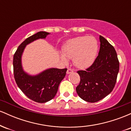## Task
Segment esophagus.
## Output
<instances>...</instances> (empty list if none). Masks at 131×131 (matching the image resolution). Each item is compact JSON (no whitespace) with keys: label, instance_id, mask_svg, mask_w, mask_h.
Wrapping results in <instances>:
<instances>
[{"label":"esophagus","instance_id":"esophagus-1","mask_svg":"<svg viewBox=\"0 0 131 131\" xmlns=\"http://www.w3.org/2000/svg\"><path fill=\"white\" fill-rule=\"evenodd\" d=\"M73 71H74V70H73V69H71V68H68V69L67 71V73L68 74H70V73H73Z\"/></svg>","mask_w":131,"mask_h":131}]
</instances>
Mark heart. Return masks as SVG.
<instances>
[{
    "instance_id": "heart-1",
    "label": "heart",
    "mask_w": 131,
    "mask_h": 131,
    "mask_svg": "<svg viewBox=\"0 0 131 131\" xmlns=\"http://www.w3.org/2000/svg\"><path fill=\"white\" fill-rule=\"evenodd\" d=\"M98 42L92 36H80L73 39L67 43L63 48L61 59L67 63V59H73L76 67L84 69L94 63L98 52Z\"/></svg>"
}]
</instances>
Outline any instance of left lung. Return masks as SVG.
I'll list each match as a JSON object with an SVG mask.
<instances>
[{
    "mask_svg": "<svg viewBox=\"0 0 131 131\" xmlns=\"http://www.w3.org/2000/svg\"><path fill=\"white\" fill-rule=\"evenodd\" d=\"M99 55L89 68L78 71L81 81L76 87L79 97L88 102L94 103L112 92L116 82L119 63L115 48L102 36Z\"/></svg>",
    "mask_w": 131,
    "mask_h": 131,
    "instance_id": "left-lung-1",
    "label": "left lung"
}]
</instances>
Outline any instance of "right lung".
Returning <instances> with one entry per match:
<instances>
[{"instance_id":"add662e5","label":"right lung","mask_w":131,"mask_h":131,"mask_svg":"<svg viewBox=\"0 0 131 131\" xmlns=\"http://www.w3.org/2000/svg\"><path fill=\"white\" fill-rule=\"evenodd\" d=\"M49 34L40 31L29 37L19 45L13 56V73L16 84L28 98L38 103H46L54 98L67 69L51 68L37 74L31 75L23 68L21 57L27 45L39 39H46Z\"/></svg>"}]
</instances>
